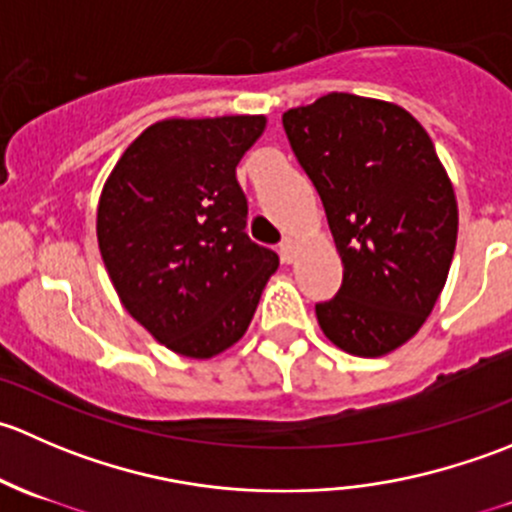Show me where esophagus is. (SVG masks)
<instances>
[{
  "label": "esophagus",
  "mask_w": 512,
  "mask_h": 512,
  "mask_svg": "<svg viewBox=\"0 0 512 512\" xmlns=\"http://www.w3.org/2000/svg\"><path fill=\"white\" fill-rule=\"evenodd\" d=\"M297 247H299V240L297 237H285L280 245V255H282V262H294V255H297Z\"/></svg>",
  "instance_id": "obj_1"
}]
</instances>
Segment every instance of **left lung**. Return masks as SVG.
<instances>
[{
	"instance_id": "8db88e82",
	"label": "left lung",
	"mask_w": 512,
	"mask_h": 512,
	"mask_svg": "<svg viewBox=\"0 0 512 512\" xmlns=\"http://www.w3.org/2000/svg\"><path fill=\"white\" fill-rule=\"evenodd\" d=\"M282 126L344 267L337 297L317 304L324 337L364 359L396 352L436 307L458 240L456 190L431 136L399 103L342 91L289 108Z\"/></svg>"
}]
</instances>
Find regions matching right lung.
<instances>
[{
	"instance_id": "add662e5",
	"label": "right lung",
	"mask_w": 512,
	"mask_h": 512,
	"mask_svg": "<svg viewBox=\"0 0 512 512\" xmlns=\"http://www.w3.org/2000/svg\"><path fill=\"white\" fill-rule=\"evenodd\" d=\"M267 116L163 118L103 183L96 237L126 312L170 352L213 359L245 337L280 257L245 232L240 158Z\"/></svg>"
}]
</instances>
